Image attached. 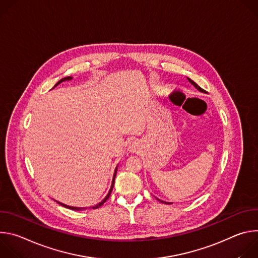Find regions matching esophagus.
Wrapping results in <instances>:
<instances>
[{"label": "esophagus", "mask_w": 258, "mask_h": 258, "mask_svg": "<svg viewBox=\"0 0 258 258\" xmlns=\"http://www.w3.org/2000/svg\"><path fill=\"white\" fill-rule=\"evenodd\" d=\"M138 149H139V143L137 141H134V142L130 143V145H128V151L130 152L135 153V152L138 151Z\"/></svg>", "instance_id": "esophagus-1"}]
</instances>
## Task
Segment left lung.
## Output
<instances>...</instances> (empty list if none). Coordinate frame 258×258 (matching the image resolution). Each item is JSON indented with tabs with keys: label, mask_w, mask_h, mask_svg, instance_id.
Segmentation results:
<instances>
[{
	"label": "left lung",
	"mask_w": 258,
	"mask_h": 258,
	"mask_svg": "<svg viewBox=\"0 0 258 258\" xmlns=\"http://www.w3.org/2000/svg\"><path fill=\"white\" fill-rule=\"evenodd\" d=\"M188 81H189V82H190V83H191V84H192V85H193V86H194V87H195V88H196V89H197L199 92H202V93H206V91H204L202 88H200V87H199V86H198V85H197V84H196L194 81H192L191 79H188ZM157 199H158V198H157ZM158 200H159V199H158ZM159 201H160V202H163V203H165V204H171V203H169V202H164V201H162V200H159Z\"/></svg>",
	"instance_id": "obj_1"
}]
</instances>
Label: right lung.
<instances>
[{
	"label": "right lung",
	"mask_w": 258,
	"mask_h": 258,
	"mask_svg": "<svg viewBox=\"0 0 258 258\" xmlns=\"http://www.w3.org/2000/svg\"><path fill=\"white\" fill-rule=\"evenodd\" d=\"M72 80V78L71 77H66V78H64V79H62V80H60L55 86H54V88L55 87H57L59 84H61V83H63V82H66V81H71ZM117 167L118 166H116V168H115V171H114V174H113V178H112V183H111V188H110V190H109V192H108V194H107V196L100 202V203H98L97 205H95V206H92V207H90V208H93V209H96V208H99L100 206H102L105 202H106V200L109 198V196H110V194H111V192H112V190H113V186H114V179H115V176H116V172H117ZM56 202H58V201H56ZM58 204H60V205H62V206H64V207H66V208H68V209H72V210H78V211H80V210H84V209H87L88 207H75V206H69V205H66V204H63V203H61V202H58Z\"/></svg>",
	"instance_id": "obj_1"
}]
</instances>
